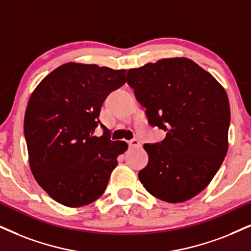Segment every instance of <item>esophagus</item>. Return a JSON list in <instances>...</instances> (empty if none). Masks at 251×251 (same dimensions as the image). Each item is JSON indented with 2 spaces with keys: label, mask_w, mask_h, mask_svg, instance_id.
I'll return each mask as SVG.
<instances>
[{
  "label": "esophagus",
  "mask_w": 251,
  "mask_h": 251,
  "mask_svg": "<svg viewBox=\"0 0 251 251\" xmlns=\"http://www.w3.org/2000/svg\"><path fill=\"white\" fill-rule=\"evenodd\" d=\"M128 145L131 148H136V147H141V142L138 140V139H132V140L128 141Z\"/></svg>",
  "instance_id": "34e87169"
}]
</instances>
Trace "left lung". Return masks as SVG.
I'll list each match as a JSON object with an SVG mask.
<instances>
[{"label":"left lung","mask_w":251,"mask_h":251,"mask_svg":"<svg viewBox=\"0 0 251 251\" xmlns=\"http://www.w3.org/2000/svg\"><path fill=\"white\" fill-rule=\"evenodd\" d=\"M127 84L146 107L148 124L167 133L145 144V189L167 202L193 198L210 184L228 149L229 102L210 73L186 58L158 60L127 72Z\"/></svg>","instance_id":"obj_1"}]
</instances>
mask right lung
Returning a JSON list of instances; mask_svg holds the SVG:
<instances>
[{
	"label": "right lung",
	"instance_id": "right-lung-1",
	"mask_svg": "<svg viewBox=\"0 0 251 251\" xmlns=\"http://www.w3.org/2000/svg\"><path fill=\"white\" fill-rule=\"evenodd\" d=\"M125 82L124 69L68 62L31 95L24 118L31 171L55 201L80 207L105 191L117 157L128 145L111 140L100 112L107 95ZM98 125L102 137L93 135Z\"/></svg>",
	"mask_w": 251,
	"mask_h": 251
}]
</instances>
